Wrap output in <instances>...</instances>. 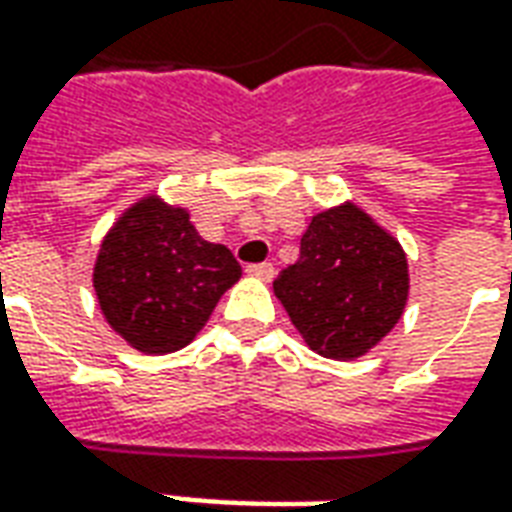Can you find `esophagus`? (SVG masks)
<instances>
[{"instance_id": "1", "label": "esophagus", "mask_w": 512, "mask_h": 512, "mask_svg": "<svg viewBox=\"0 0 512 512\" xmlns=\"http://www.w3.org/2000/svg\"><path fill=\"white\" fill-rule=\"evenodd\" d=\"M246 271H249L252 277L263 279V282H271V279H274V266H271V263H255V266H249Z\"/></svg>"}]
</instances>
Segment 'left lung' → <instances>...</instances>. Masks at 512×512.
<instances>
[{"instance_id": "1", "label": "left lung", "mask_w": 512, "mask_h": 512, "mask_svg": "<svg viewBox=\"0 0 512 512\" xmlns=\"http://www.w3.org/2000/svg\"><path fill=\"white\" fill-rule=\"evenodd\" d=\"M274 293L315 354L348 362L381 343L406 310V252L345 202L312 216L299 260L279 271Z\"/></svg>"}]
</instances>
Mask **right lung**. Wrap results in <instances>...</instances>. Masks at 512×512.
<instances>
[{"label": "right lung", "mask_w": 512, "mask_h": 512, "mask_svg": "<svg viewBox=\"0 0 512 512\" xmlns=\"http://www.w3.org/2000/svg\"><path fill=\"white\" fill-rule=\"evenodd\" d=\"M238 277L233 252L200 238L189 213L145 197L104 238L93 288L109 326L131 348L172 354L194 340Z\"/></svg>", "instance_id": "add662e5"}]
</instances>
